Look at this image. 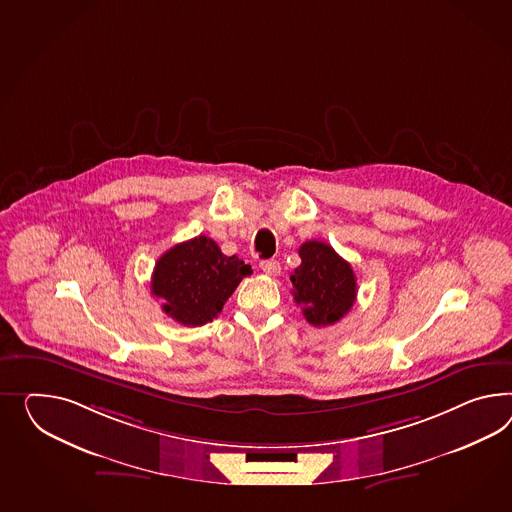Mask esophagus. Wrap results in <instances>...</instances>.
<instances>
[{"mask_svg":"<svg viewBox=\"0 0 512 512\" xmlns=\"http://www.w3.org/2000/svg\"><path fill=\"white\" fill-rule=\"evenodd\" d=\"M260 267H262L265 275L276 276L280 273V263L276 260H263V262H260Z\"/></svg>","mask_w":512,"mask_h":512,"instance_id":"obj_1","label":"esophagus"}]
</instances>
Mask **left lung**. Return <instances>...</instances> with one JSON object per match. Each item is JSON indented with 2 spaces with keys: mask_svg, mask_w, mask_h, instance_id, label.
Returning a JSON list of instances; mask_svg holds the SVG:
<instances>
[{
  "mask_svg": "<svg viewBox=\"0 0 512 512\" xmlns=\"http://www.w3.org/2000/svg\"><path fill=\"white\" fill-rule=\"evenodd\" d=\"M301 265L291 273L293 299L306 321L328 327L349 314L356 301V276L351 263L323 241H306L299 249Z\"/></svg>",
  "mask_w": 512,
  "mask_h": 512,
  "instance_id": "left-lung-1",
  "label": "left lung"
}]
</instances>
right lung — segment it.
Wrapping results in <instances>:
<instances>
[{
	"label": "right lung",
	"instance_id": "obj_1",
	"mask_svg": "<svg viewBox=\"0 0 512 512\" xmlns=\"http://www.w3.org/2000/svg\"><path fill=\"white\" fill-rule=\"evenodd\" d=\"M249 275V263L224 256L211 237H193L159 258L152 295L161 299V310L180 325L202 327L221 314L224 302Z\"/></svg>",
	"mask_w": 512,
	"mask_h": 512
}]
</instances>
